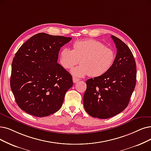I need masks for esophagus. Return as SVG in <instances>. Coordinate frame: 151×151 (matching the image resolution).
Segmentation results:
<instances>
[{"mask_svg": "<svg viewBox=\"0 0 151 151\" xmlns=\"http://www.w3.org/2000/svg\"><path fill=\"white\" fill-rule=\"evenodd\" d=\"M80 81V79H77V78H76V77H73V82H74V83H77L78 81Z\"/></svg>", "mask_w": 151, "mask_h": 151, "instance_id": "34e87169", "label": "esophagus"}]
</instances>
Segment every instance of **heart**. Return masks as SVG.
Segmentation results:
<instances>
[{"label": "heart", "mask_w": 151, "mask_h": 151, "mask_svg": "<svg viewBox=\"0 0 151 151\" xmlns=\"http://www.w3.org/2000/svg\"><path fill=\"white\" fill-rule=\"evenodd\" d=\"M115 59L114 51L101 42L95 40L77 41L73 50L63 48L59 55V62L65 69H72L71 74L76 77L90 75L92 77L103 76L110 69Z\"/></svg>", "instance_id": "1"}]
</instances>
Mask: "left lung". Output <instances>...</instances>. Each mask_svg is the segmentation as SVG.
Segmentation results:
<instances>
[{"label":"left lung","instance_id":"8db88e82","mask_svg":"<svg viewBox=\"0 0 151 151\" xmlns=\"http://www.w3.org/2000/svg\"><path fill=\"white\" fill-rule=\"evenodd\" d=\"M117 52L110 69L103 76L86 81L83 102L90 116L106 119L123 111L128 105L136 82V65L129 47L111 36Z\"/></svg>","mask_w":151,"mask_h":151}]
</instances>
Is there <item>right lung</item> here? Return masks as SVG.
I'll return each mask as SVG.
<instances>
[{
    "mask_svg": "<svg viewBox=\"0 0 151 151\" xmlns=\"http://www.w3.org/2000/svg\"><path fill=\"white\" fill-rule=\"evenodd\" d=\"M71 40L40 33L17 51L12 64L10 87L22 110L44 117L61 108L73 82L72 76L58 63V55L61 47Z\"/></svg>",
    "mask_w": 151,
    "mask_h": 151,
    "instance_id": "right-lung-1",
    "label": "right lung"
}]
</instances>
